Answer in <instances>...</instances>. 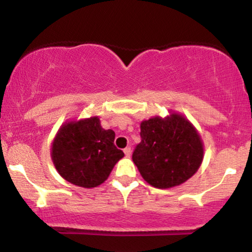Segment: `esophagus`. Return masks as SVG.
<instances>
[{
	"instance_id": "obj_1",
	"label": "esophagus",
	"mask_w": 252,
	"mask_h": 252,
	"mask_svg": "<svg viewBox=\"0 0 252 252\" xmlns=\"http://www.w3.org/2000/svg\"><path fill=\"white\" fill-rule=\"evenodd\" d=\"M124 155L126 156V158H130V155H131V148L130 147H126V148H124Z\"/></svg>"
}]
</instances>
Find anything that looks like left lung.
Segmentation results:
<instances>
[{
    "label": "left lung",
    "instance_id": "1",
    "mask_svg": "<svg viewBox=\"0 0 252 252\" xmlns=\"http://www.w3.org/2000/svg\"><path fill=\"white\" fill-rule=\"evenodd\" d=\"M141 142L132 161L144 181L156 189L180 186L198 172L204 160V142L184 115L170 110L140 124Z\"/></svg>",
    "mask_w": 252,
    "mask_h": 252
}]
</instances>
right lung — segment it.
I'll return each instance as SVG.
<instances>
[{"label":"right lung","instance_id":"obj_1","mask_svg":"<svg viewBox=\"0 0 252 252\" xmlns=\"http://www.w3.org/2000/svg\"><path fill=\"white\" fill-rule=\"evenodd\" d=\"M114 140L115 131L103 129L98 116L66 121L52 141V162L66 181L94 189L109 178L124 156Z\"/></svg>","mask_w":252,"mask_h":252}]
</instances>
